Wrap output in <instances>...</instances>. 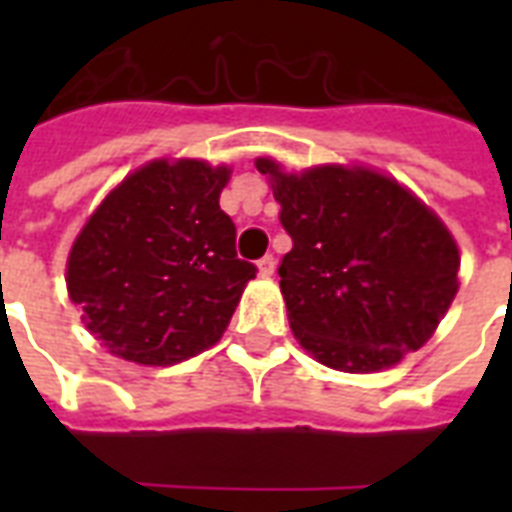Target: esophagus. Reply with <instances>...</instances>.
Masks as SVG:
<instances>
[{
	"label": "esophagus",
	"instance_id": "esophagus-1",
	"mask_svg": "<svg viewBox=\"0 0 512 512\" xmlns=\"http://www.w3.org/2000/svg\"><path fill=\"white\" fill-rule=\"evenodd\" d=\"M257 271H260V276H273V271H276V260H273V255H265L257 260Z\"/></svg>",
	"mask_w": 512,
	"mask_h": 512
}]
</instances>
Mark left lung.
<instances>
[{
    "instance_id": "obj_1",
    "label": "left lung",
    "mask_w": 512,
    "mask_h": 512,
    "mask_svg": "<svg viewBox=\"0 0 512 512\" xmlns=\"http://www.w3.org/2000/svg\"><path fill=\"white\" fill-rule=\"evenodd\" d=\"M279 265L289 327L308 353L340 372H380L433 337L457 295L460 249L433 209L366 167L324 164L300 175L273 159Z\"/></svg>"
}]
</instances>
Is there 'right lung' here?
Listing matches in <instances>:
<instances>
[{
    "label": "right lung",
    "mask_w": 512,
    "mask_h": 512,
    "mask_svg": "<svg viewBox=\"0 0 512 512\" xmlns=\"http://www.w3.org/2000/svg\"><path fill=\"white\" fill-rule=\"evenodd\" d=\"M228 167L156 159L127 175L84 223L66 284L108 353L172 366L223 337L257 268L236 257L220 209Z\"/></svg>",
    "instance_id": "right-lung-1"
}]
</instances>
